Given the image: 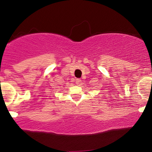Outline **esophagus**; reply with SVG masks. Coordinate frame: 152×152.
I'll list each match as a JSON object with an SVG mask.
<instances>
[{
  "instance_id": "34e87169",
  "label": "esophagus",
  "mask_w": 152,
  "mask_h": 152,
  "mask_svg": "<svg viewBox=\"0 0 152 152\" xmlns=\"http://www.w3.org/2000/svg\"><path fill=\"white\" fill-rule=\"evenodd\" d=\"M80 82H81V79H79V78H76V84H78V83H80Z\"/></svg>"
}]
</instances>
